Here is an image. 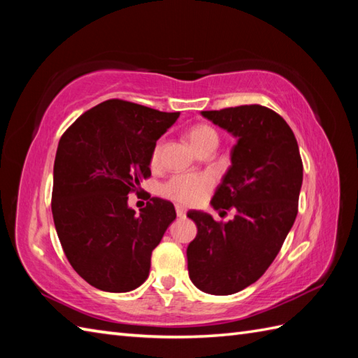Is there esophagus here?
Masks as SVG:
<instances>
[{
  "label": "esophagus",
  "mask_w": 358,
  "mask_h": 358,
  "mask_svg": "<svg viewBox=\"0 0 358 358\" xmlns=\"http://www.w3.org/2000/svg\"><path fill=\"white\" fill-rule=\"evenodd\" d=\"M175 212H177V217L183 218L186 215V209L183 206H175Z\"/></svg>",
  "instance_id": "esophagus-1"
}]
</instances>
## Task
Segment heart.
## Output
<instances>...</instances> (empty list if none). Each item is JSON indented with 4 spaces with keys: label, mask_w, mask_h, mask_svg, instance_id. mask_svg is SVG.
<instances>
[{
    "label": "heart",
    "mask_w": 358,
    "mask_h": 358,
    "mask_svg": "<svg viewBox=\"0 0 358 358\" xmlns=\"http://www.w3.org/2000/svg\"><path fill=\"white\" fill-rule=\"evenodd\" d=\"M187 141L191 146L200 152L201 149L210 146V144L218 143L217 132L208 124H195L189 129L187 132ZM159 143L152 150L150 163L155 164L159 157ZM215 185V177L209 172H200V173H180L173 175L159 189L163 196L169 199L175 203L181 204V206H195V204L201 203L206 196L210 194Z\"/></svg>",
    "instance_id": "heart-1"
}]
</instances>
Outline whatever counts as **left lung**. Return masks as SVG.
I'll return each instance as SVG.
<instances>
[{
  "instance_id": "1",
  "label": "left lung",
  "mask_w": 358,
  "mask_h": 358,
  "mask_svg": "<svg viewBox=\"0 0 358 358\" xmlns=\"http://www.w3.org/2000/svg\"><path fill=\"white\" fill-rule=\"evenodd\" d=\"M201 115L237 138L231 167L212 196V208L234 209L227 223L189 210L196 237L187 246V271L203 292L229 295L255 283L280 252L299 212L303 163L292 129L260 104Z\"/></svg>"
}]
</instances>
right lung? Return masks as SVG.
<instances>
[{
  "instance_id": "right-lung-1",
  "label": "right lung",
  "mask_w": 358,
  "mask_h": 358,
  "mask_svg": "<svg viewBox=\"0 0 358 358\" xmlns=\"http://www.w3.org/2000/svg\"><path fill=\"white\" fill-rule=\"evenodd\" d=\"M178 112L108 100L63 134L53 164L52 215L67 260L106 292H129L149 277L150 255L173 222L171 201L152 199L135 215L127 206L150 177L157 140Z\"/></svg>"
}]
</instances>
